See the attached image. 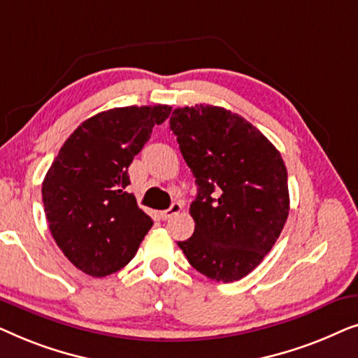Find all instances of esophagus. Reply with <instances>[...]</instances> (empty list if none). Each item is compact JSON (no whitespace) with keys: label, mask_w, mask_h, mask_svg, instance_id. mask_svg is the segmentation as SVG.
Returning a JSON list of instances; mask_svg holds the SVG:
<instances>
[{"label":"esophagus","mask_w":358,"mask_h":358,"mask_svg":"<svg viewBox=\"0 0 358 358\" xmlns=\"http://www.w3.org/2000/svg\"><path fill=\"white\" fill-rule=\"evenodd\" d=\"M180 210H182V203L174 202L168 210H164V212H161V218H163V220H169L171 217H174V215H178V213L180 212Z\"/></svg>","instance_id":"34e87169"}]
</instances>
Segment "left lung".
<instances>
[{"instance_id":"left-lung-1","label":"left lung","mask_w":358,"mask_h":358,"mask_svg":"<svg viewBox=\"0 0 358 358\" xmlns=\"http://www.w3.org/2000/svg\"><path fill=\"white\" fill-rule=\"evenodd\" d=\"M169 125L199 187L189 210L194 234L178 246L212 280H239L262 262L287 222L282 156L256 127L223 107H179Z\"/></svg>"}]
</instances>
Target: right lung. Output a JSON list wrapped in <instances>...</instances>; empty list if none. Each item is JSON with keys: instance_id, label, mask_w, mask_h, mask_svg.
Returning <instances> with one entry per match:
<instances>
[{"instance_id": "1", "label": "right lung", "mask_w": 358, "mask_h": 358, "mask_svg": "<svg viewBox=\"0 0 358 358\" xmlns=\"http://www.w3.org/2000/svg\"><path fill=\"white\" fill-rule=\"evenodd\" d=\"M171 107L129 106L99 112L73 131L42 184L48 228L73 266L106 277L125 267L153 220L136 205L129 166Z\"/></svg>"}]
</instances>
